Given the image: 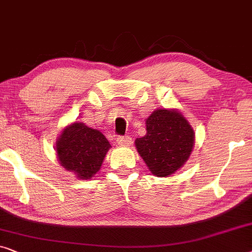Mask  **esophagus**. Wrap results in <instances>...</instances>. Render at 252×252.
<instances>
[{"instance_id": "esophagus-1", "label": "esophagus", "mask_w": 252, "mask_h": 252, "mask_svg": "<svg viewBox=\"0 0 252 252\" xmlns=\"http://www.w3.org/2000/svg\"><path fill=\"white\" fill-rule=\"evenodd\" d=\"M116 141H118V144L120 145H126V146H129L132 143V138L129 137V136H119L116 138Z\"/></svg>"}]
</instances>
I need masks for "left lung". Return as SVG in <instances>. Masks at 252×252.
<instances>
[{
	"label": "left lung",
	"instance_id": "8db88e82",
	"mask_svg": "<svg viewBox=\"0 0 252 252\" xmlns=\"http://www.w3.org/2000/svg\"><path fill=\"white\" fill-rule=\"evenodd\" d=\"M146 130L136 139V147L154 176L168 177L185 164L193 150L194 131L184 115L158 109L146 120Z\"/></svg>",
	"mask_w": 252,
	"mask_h": 252
}]
</instances>
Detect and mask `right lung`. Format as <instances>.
I'll return each instance as SVG.
<instances>
[{
  "label": "right lung",
  "mask_w": 252,
  "mask_h": 252,
  "mask_svg": "<svg viewBox=\"0 0 252 252\" xmlns=\"http://www.w3.org/2000/svg\"><path fill=\"white\" fill-rule=\"evenodd\" d=\"M111 144L100 131L75 122L63 129L57 141V155L63 168L81 179L99 171Z\"/></svg>",
  "instance_id": "obj_1"
}]
</instances>
